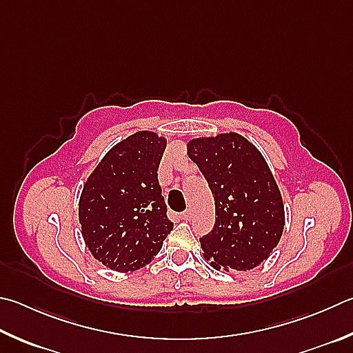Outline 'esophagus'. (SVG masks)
<instances>
[{
	"label": "esophagus",
	"instance_id": "esophagus-1",
	"mask_svg": "<svg viewBox=\"0 0 353 353\" xmlns=\"http://www.w3.org/2000/svg\"><path fill=\"white\" fill-rule=\"evenodd\" d=\"M191 216H193V211L187 210V211H183V213L181 214V219H182V221H190Z\"/></svg>",
	"mask_w": 353,
	"mask_h": 353
}]
</instances>
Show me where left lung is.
Returning <instances> with one entry per match:
<instances>
[{
  "label": "left lung",
  "mask_w": 353,
  "mask_h": 353,
  "mask_svg": "<svg viewBox=\"0 0 353 353\" xmlns=\"http://www.w3.org/2000/svg\"><path fill=\"white\" fill-rule=\"evenodd\" d=\"M188 156L214 197V227L199 239L203 258L216 270L258 267L284 230L283 197L264 157L236 132L191 140Z\"/></svg>",
  "instance_id": "1"
}]
</instances>
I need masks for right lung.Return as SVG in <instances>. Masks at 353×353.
I'll return each mask as SVG.
<instances>
[{
	"label": "right lung",
	"mask_w": 353,
	"mask_h": 353,
	"mask_svg": "<svg viewBox=\"0 0 353 353\" xmlns=\"http://www.w3.org/2000/svg\"><path fill=\"white\" fill-rule=\"evenodd\" d=\"M165 146L154 132L132 134L108 151L83 187V239L94 258L112 270L148 264L174 227L157 177Z\"/></svg>",
	"instance_id": "1"
}]
</instances>
